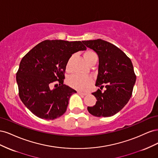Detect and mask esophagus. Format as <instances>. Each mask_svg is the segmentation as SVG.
Listing matches in <instances>:
<instances>
[{
    "instance_id": "obj_1",
    "label": "esophagus",
    "mask_w": 158,
    "mask_h": 158,
    "mask_svg": "<svg viewBox=\"0 0 158 158\" xmlns=\"http://www.w3.org/2000/svg\"><path fill=\"white\" fill-rule=\"evenodd\" d=\"M78 94L79 95H87V94H86V93H85V92H80V91H78Z\"/></svg>"
}]
</instances>
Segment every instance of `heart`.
<instances>
[{"label":"heart","instance_id":"b5f03b06","mask_svg":"<svg viewBox=\"0 0 158 158\" xmlns=\"http://www.w3.org/2000/svg\"><path fill=\"white\" fill-rule=\"evenodd\" d=\"M84 57L87 62V63L90 65L98 60V55L94 51L88 49L85 51L84 53ZM73 56H71L66 64V70L67 72L70 71V66ZM67 84L70 87L78 90H85L89 87L92 84V79L89 76H81L78 74H73L70 76L66 80Z\"/></svg>","mask_w":158,"mask_h":158}]
</instances>
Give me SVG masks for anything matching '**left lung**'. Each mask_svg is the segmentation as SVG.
<instances>
[{
	"label": "left lung",
	"mask_w": 158,
	"mask_h": 158,
	"mask_svg": "<svg viewBox=\"0 0 158 158\" xmlns=\"http://www.w3.org/2000/svg\"><path fill=\"white\" fill-rule=\"evenodd\" d=\"M83 44L97 52L99 56L98 74L92 93L96 103L88 110L98 117H111L125 106L130 99L136 76L130 58L111 43L102 40L83 41ZM103 87L106 88L102 92Z\"/></svg>",
	"instance_id": "obj_1"
}]
</instances>
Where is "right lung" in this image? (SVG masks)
I'll return each instance as SVG.
<instances>
[{
    "label": "right lung",
    "instance_id": "obj_1",
    "mask_svg": "<svg viewBox=\"0 0 158 158\" xmlns=\"http://www.w3.org/2000/svg\"><path fill=\"white\" fill-rule=\"evenodd\" d=\"M80 41L45 40L23 57L16 73L19 96L37 117L53 120L66 112L76 91L64 84L66 64L74 52L86 49Z\"/></svg>",
    "mask_w": 158,
    "mask_h": 158
}]
</instances>
